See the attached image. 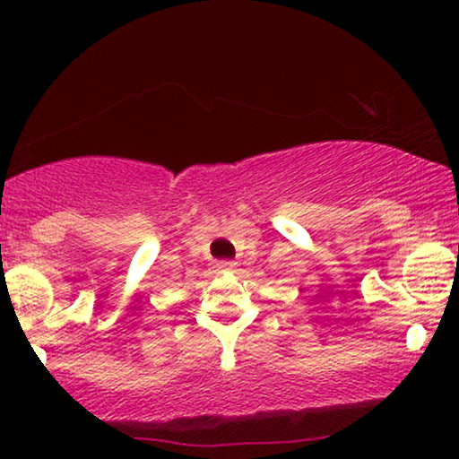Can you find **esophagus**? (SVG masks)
Returning a JSON list of instances; mask_svg holds the SVG:
<instances>
[{
	"label": "esophagus",
	"instance_id": "obj_1",
	"mask_svg": "<svg viewBox=\"0 0 459 459\" xmlns=\"http://www.w3.org/2000/svg\"><path fill=\"white\" fill-rule=\"evenodd\" d=\"M215 267L219 269V272H234L236 263L234 261H219Z\"/></svg>",
	"mask_w": 459,
	"mask_h": 459
}]
</instances>
